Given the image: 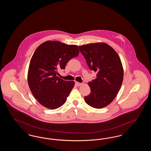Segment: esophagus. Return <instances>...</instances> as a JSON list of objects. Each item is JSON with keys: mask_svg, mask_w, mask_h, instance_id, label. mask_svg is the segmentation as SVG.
<instances>
[{"mask_svg": "<svg viewBox=\"0 0 151 151\" xmlns=\"http://www.w3.org/2000/svg\"><path fill=\"white\" fill-rule=\"evenodd\" d=\"M75 84H76L77 86H81L83 84H82V83H79V82H75Z\"/></svg>", "mask_w": 151, "mask_h": 151, "instance_id": "1", "label": "esophagus"}]
</instances>
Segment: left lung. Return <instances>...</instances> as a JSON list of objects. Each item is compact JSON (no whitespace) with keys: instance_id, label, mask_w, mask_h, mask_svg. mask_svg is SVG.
<instances>
[{"instance_id":"left-lung-1","label":"left lung","mask_w":151,"mask_h":151,"mask_svg":"<svg viewBox=\"0 0 151 151\" xmlns=\"http://www.w3.org/2000/svg\"><path fill=\"white\" fill-rule=\"evenodd\" d=\"M79 49L90 70L97 72L96 78L88 83L91 92L84 100L93 108H104L115 99L122 86L123 69L121 59L105 43L83 45Z\"/></svg>"}]
</instances>
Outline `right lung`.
Wrapping results in <instances>:
<instances>
[{
	"label": "right lung",
	"instance_id": "right-lung-1",
	"mask_svg": "<svg viewBox=\"0 0 151 151\" xmlns=\"http://www.w3.org/2000/svg\"><path fill=\"white\" fill-rule=\"evenodd\" d=\"M79 53L77 45L54 41L36 49L29 64L28 82L33 96L44 107L53 110L65 104L75 82L59 78L58 71L65 70L67 63Z\"/></svg>",
	"mask_w": 151,
	"mask_h": 151
}]
</instances>
